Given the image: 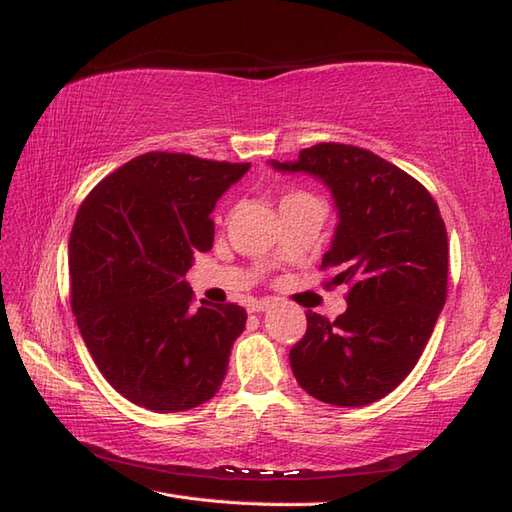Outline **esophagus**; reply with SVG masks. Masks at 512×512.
Wrapping results in <instances>:
<instances>
[{"label":"esophagus","mask_w":512,"mask_h":512,"mask_svg":"<svg viewBox=\"0 0 512 512\" xmlns=\"http://www.w3.org/2000/svg\"><path fill=\"white\" fill-rule=\"evenodd\" d=\"M270 308V301H253L248 306V312H264V310H268Z\"/></svg>","instance_id":"esophagus-1"}]
</instances>
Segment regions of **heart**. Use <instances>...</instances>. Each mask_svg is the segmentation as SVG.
<instances>
[{
	"instance_id": "heart-1",
	"label": "heart",
	"mask_w": 512,
	"mask_h": 512,
	"mask_svg": "<svg viewBox=\"0 0 512 512\" xmlns=\"http://www.w3.org/2000/svg\"><path fill=\"white\" fill-rule=\"evenodd\" d=\"M301 200H317L314 195H310L308 191H297V189H290L284 195H281V206L292 204V202H301Z\"/></svg>"
}]
</instances>
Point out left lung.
<instances>
[{
  "label": "left lung",
  "instance_id": "8db88e82",
  "mask_svg": "<svg viewBox=\"0 0 512 512\" xmlns=\"http://www.w3.org/2000/svg\"><path fill=\"white\" fill-rule=\"evenodd\" d=\"M277 171L310 173L332 191L339 224L321 270L347 286L334 321L308 310L290 350L297 383L321 402L363 407L416 367L447 301L449 242L436 200L409 173L369 149L319 143Z\"/></svg>",
  "mask_w": 512,
  "mask_h": 512
}]
</instances>
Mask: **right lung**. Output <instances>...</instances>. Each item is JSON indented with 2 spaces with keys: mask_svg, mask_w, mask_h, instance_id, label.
Wrapping results in <instances>:
<instances>
[{
  "mask_svg": "<svg viewBox=\"0 0 512 512\" xmlns=\"http://www.w3.org/2000/svg\"><path fill=\"white\" fill-rule=\"evenodd\" d=\"M248 162L149 151L103 178L70 233V301L107 383L158 413L211 400L246 310L202 301L184 275L213 246L211 213Z\"/></svg>",
  "mask_w": 512,
  "mask_h": 512,
  "instance_id": "1",
  "label": "right lung"
}]
</instances>
